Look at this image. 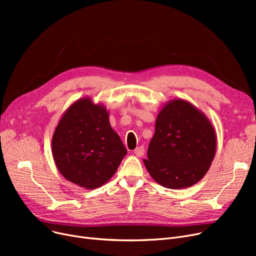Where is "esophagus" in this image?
Listing matches in <instances>:
<instances>
[{"mask_svg":"<svg viewBox=\"0 0 256 256\" xmlns=\"http://www.w3.org/2000/svg\"><path fill=\"white\" fill-rule=\"evenodd\" d=\"M134 154H135L137 156H142L144 154V147L143 146L137 147V148L134 150Z\"/></svg>","mask_w":256,"mask_h":256,"instance_id":"obj_1","label":"esophagus"}]
</instances>
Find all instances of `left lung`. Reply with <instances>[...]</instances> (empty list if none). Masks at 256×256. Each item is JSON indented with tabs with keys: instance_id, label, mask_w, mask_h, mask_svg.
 I'll return each mask as SVG.
<instances>
[{
	"instance_id": "left-lung-1",
	"label": "left lung",
	"mask_w": 256,
	"mask_h": 256,
	"mask_svg": "<svg viewBox=\"0 0 256 256\" xmlns=\"http://www.w3.org/2000/svg\"><path fill=\"white\" fill-rule=\"evenodd\" d=\"M216 147V132L206 115L188 100L176 98L160 110L143 162L158 184L184 189L206 176Z\"/></svg>"
}]
</instances>
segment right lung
Wrapping results in <instances>:
<instances>
[{
    "label": "right lung",
    "instance_id": "obj_1",
    "mask_svg": "<svg viewBox=\"0 0 256 256\" xmlns=\"http://www.w3.org/2000/svg\"><path fill=\"white\" fill-rule=\"evenodd\" d=\"M52 154L65 180L93 190L110 180L128 152L110 124L104 104L85 96L60 118L52 138Z\"/></svg>",
    "mask_w": 256,
    "mask_h": 256
}]
</instances>
